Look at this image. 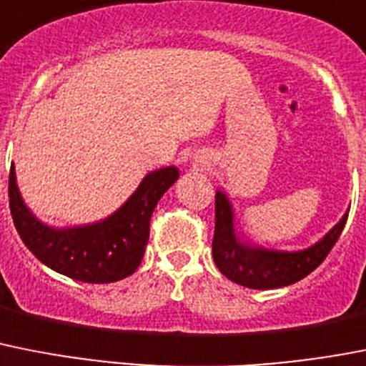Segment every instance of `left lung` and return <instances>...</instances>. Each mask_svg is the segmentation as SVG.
I'll return each mask as SVG.
<instances>
[{
  "mask_svg": "<svg viewBox=\"0 0 366 366\" xmlns=\"http://www.w3.org/2000/svg\"><path fill=\"white\" fill-rule=\"evenodd\" d=\"M217 222H214L213 259L227 280L248 289H280L304 280L322 263L345 229L348 211L326 235L309 248L287 252L252 244L237 233L233 204L224 190H217Z\"/></svg>",
  "mask_w": 366,
  "mask_h": 366,
  "instance_id": "1",
  "label": "left lung"
}]
</instances>
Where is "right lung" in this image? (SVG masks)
I'll use <instances>...</instances> for the list:
<instances>
[{
	"label": "right lung",
	"instance_id": "add662e5",
	"mask_svg": "<svg viewBox=\"0 0 366 366\" xmlns=\"http://www.w3.org/2000/svg\"><path fill=\"white\" fill-rule=\"evenodd\" d=\"M179 177L176 167L148 172L129 198L103 220L81 226L53 227L34 217L9 174V204L20 239L40 263L85 283H112L135 272L144 257L149 220L162 194Z\"/></svg>",
	"mask_w": 366,
	"mask_h": 366
}]
</instances>
